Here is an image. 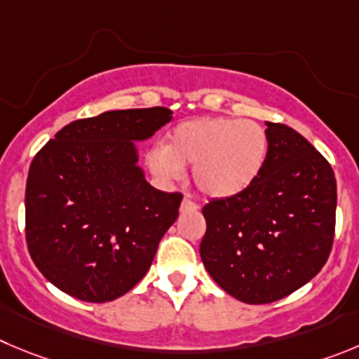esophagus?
<instances>
[{"mask_svg":"<svg viewBox=\"0 0 359 359\" xmlns=\"http://www.w3.org/2000/svg\"><path fill=\"white\" fill-rule=\"evenodd\" d=\"M198 209V205H196L195 202H191L189 198H184L182 203H180V210H196Z\"/></svg>","mask_w":359,"mask_h":359,"instance_id":"34e87169","label":"esophagus"}]
</instances>
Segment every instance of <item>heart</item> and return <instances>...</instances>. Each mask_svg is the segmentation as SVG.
Wrapping results in <instances>:
<instances>
[{
    "instance_id": "b5f03b06",
    "label": "heart",
    "mask_w": 359,
    "mask_h": 359,
    "mask_svg": "<svg viewBox=\"0 0 359 359\" xmlns=\"http://www.w3.org/2000/svg\"><path fill=\"white\" fill-rule=\"evenodd\" d=\"M269 150L260 123L236 118H195L180 122L164 140L163 149L147 161L156 175L177 179L193 166V182L209 198H230L259 179Z\"/></svg>"
}]
</instances>
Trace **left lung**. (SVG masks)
<instances>
[{
    "label": "left lung",
    "instance_id": "8db88e82",
    "mask_svg": "<svg viewBox=\"0 0 359 359\" xmlns=\"http://www.w3.org/2000/svg\"><path fill=\"white\" fill-rule=\"evenodd\" d=\"M266 126L269 150L259 179L202 209L203 266L221 289L250 304L289 296L323 269L337 214V180L326 157L292 127Z\"/></svg>",
    "mask_w": 359,
    "mask_h": 359
}]
</instances>
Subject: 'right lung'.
Returning <instances> with one entry per match:
<instances>
[{
	"mask_svg": "<svg viewBox=\"0 0 359 359\" xmlns=\"http://www.w3.org/2000/svg\"><path fill=\"white\" fill-rule=\"evenodd\" d=\"M172 115L157 106L76 120L33 157L26 244L40 273L69 296L113 301L149 271L182 195L147 182L133 142L150 138Z\"/></svg>",
	"mask_w": 359,
	"mask_h": 359,
	"instance_id": "add662e5",
	"label": "right lung"
}]
</instances>
